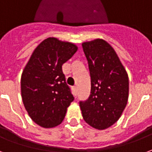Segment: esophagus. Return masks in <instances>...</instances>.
<instances>
[{"label":"esophagus","mask_w":152,"mask_h":152,"mask_svg":"<svg viewBox=\"0 0 152 152\" xmlns=\"http://www.w3.org/2000/svg\"><path fill=\"white\" fill-rule=\"evenodd\" d=\"M73 92H74V95L75 96H77V87H73Z\"/></svg>","instance_id":"1"}]
</instances>
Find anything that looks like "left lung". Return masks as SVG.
<instances>
[{"instance_id": "8db88e82", "label": "left lung", "mask_w": 152, "mask_h": 152, "mask_svg": "<svg viewBox=\"0 0 152 152\" xmlns=\"http://www.w3.org/2000/svg\"><path fill=\"white\" fill-rule=\"evenodd\" d=\"M91 76V95L79 102L84 121L105 129L120 118L129 96V77L113 47L101 39L82 44Z\"/></svg>"}]
</instances>
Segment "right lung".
I'll list each match as a JSON object with an SVG mask.
<instances>
[{"label": "right lung", "instance_id": "right-lung-1", "mask_svg": "<svg viewBox=\"0 0 152 152\" xmlns=\"http://www.w3.org/2000/svg\"><path fill=\"white\" fill-rule=\"evenodd\" d=\"M77 50L72 43L48 38L34 50L23 69V104L32 121L44 128H53L62 122L75 99L65 82L62 65Z\"/></svg>", "mask_w": 152, "mask_h": 152}]
</instances>
